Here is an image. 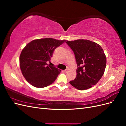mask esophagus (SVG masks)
Instances as JSON below:
<instances>
[{
	"mask_svg": "<svg viewBox=\"0 0 126 126\" xmlns=\"http://www.w3.org/2000/svg\"><path fill=\"white\" fill-rule=\"evenodd\" d=\"M64 72H68V71H69V68H67V69H66V70H64Z\"/></svg>",
	"mask_w": 126,
	"mask_h": 126,
	"instance_id": "34e87169",
	"label": "esophagus"
}]
</instances>
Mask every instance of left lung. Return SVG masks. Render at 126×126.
Segmentation results:
<instances>
[{
	"instance_id": "left-lung-1",
	"label": "left lung",
	"mask_w": 126,
	"mask_h": 126,
	"mask_svg": "<svg viewBox=\"0 0 126 126\" xmlns=\"http://www.w3.org/2000/svg\"><path fill=\"white\" fill-rule=\"evenodd\" d=\"M66 43L74 51L78 66L76 77L70 84L80 90L90 88L104 74L107 59L104 50L99 45L89 40L77 39Z\"/></svg>"
}]
</instances>
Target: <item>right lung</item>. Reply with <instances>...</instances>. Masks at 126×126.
<instances>
[{
	"label": "right lung",
	"mask_w": 126,
	"mask_h": 126,
	"mask_svg": "<svg viewBox=\"0 0 126 126\" xmlns=\"http://www.w3.org/2000/svg\"><path fill=\"white\" fill-rule=\"evenodd\" d=\"M66 41L54 38H41L30 41L22 49L19 65L22 75L30 84L44 88L54 82L61 70L47 63L55 49Z\"/></svg>",
	"instance_id": "right-lung-1"
}]
</instances>
